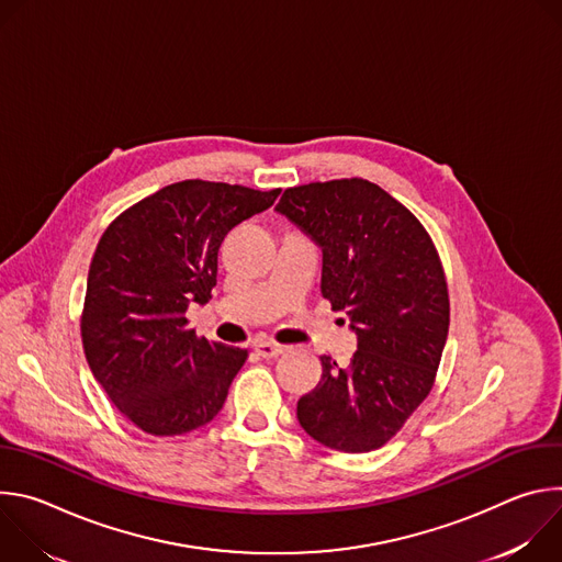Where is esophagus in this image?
<instances>
[{
  "label": "esophagus",
  "instance_id": "1",
  "mask_svg": "<svg viewBox=\"0 0 562 562\" xmlns=\"http://www.w3.org/2000/svg\"><path fill=\"white\" fill-rule=\"evenodd\" d=\"M256 353L262 356V358H278L280 353H284V347L282 345H276V342H269V340H260L254 345Z\"/></svg>",
  "mask_w": 562,
  "mask_h": 562
}]
</instances>
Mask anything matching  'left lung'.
Returning <instances> with one entry per match:
<instances>
[{
  "mask_svg": "<svg viewBox=\"0 0 562 562\" xmlns=\"http://www.w3.org/2000/svg\"><path fill=\"white\" fill-rule=\"evenodd\" d=\"M276 211L323 251L319 289L358 338L347 367L319 358L297 420L325 447L378 449L429 395L442 358L449 293L436 247L409 209L360 178L286 189Z\"/></svg>",
  "mask_w": 562,
  "mask_h": 562,
  "instance_id": "1",
  "label": "left lung"
}]
</instances>
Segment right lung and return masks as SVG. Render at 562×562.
<instances>
[{
  "label": "right lung",
  "instance_id": "1",
  "mask_svg": "<svg viewBox=\"0 0 562 562\" xmlns=\"http://www.w3.org/2000/svg\"><path fill=\"white\" fill-rule=\"evenodd\" d=\"M278 195L184 180L104 231L87 280L82 342L95 380L142 431L189 434L222 409L247 349L198 338L187 311L209 302L226 233Z\"/></svg>",
  "mask_w": 562,
  "mask_h": 562
}]
</instances>
